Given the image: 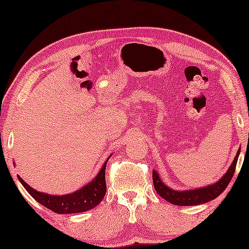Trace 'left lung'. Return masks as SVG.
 Instances as JSON below:
<instances>
[{"label":"left lung","mask_w":249,"mask_h":249,"mask_svg":"<svg viewBox=\"0 0 249 249\" xmlns=\"http://www.w3.org/2000/svg\"><path fill=\"white\" fill-rule=\"evenodd\" d=\"M239 152L240 151L238 150L232 163H231L229 169L227 170V173L223 175V177L220 178L214 184H211L209 186H204L201 188H196V190L193 188V190L187 191H175L173 188L168 187L167 185H164L163 181L160 179L158 173L156 170H153V185H155L157 193L174 205H198L212 201V199L218 197L229 185L231 178H232L234 174V170H236V164L238 161V157H239Z\"/></svg>","instance_id":"left-lung-1"}]
</instances>
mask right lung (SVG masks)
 Returning <instances> with one entry per match:
<instances>
[{
    "mask_svg": "<svg viewBox=\"0 0 249 249\" xmlns=\"http://www.w3.org/2000/svg\"><path fill=\"white\" fill-rule=\"evenodd\" d=\"M110 158V156H109ZM108 158V159H109ZM108 159L105 161L104 166L101 167L99 173L92 181L87 184L82 188H80L74 193L66 195H51L41 193L30 187L22 178L18 176L20 183L23 185L38 203L46 206L47 209L52 210L55 213L59 214H66V213H79L86 212L99 204L103 201L105 194H106V178H105V170Z\"/></svg>",
    "mask_w": 249,
    "mask_h": 249,
    "instance_id": "obj_1",
    "label": "right lung"
}]
</instances>
